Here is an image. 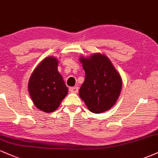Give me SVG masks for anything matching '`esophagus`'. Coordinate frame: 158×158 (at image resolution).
I'll return each mask as SVG.
<instances>
[{
	"mask_svg": "<svg viewBox=\"0 0 158 158\" xmlns=\"http://www.w3.org/2000/svg\"><path fill=\"white\" fill-rule=\"evenodd\" d=\"M69 90H70L71 93L77 94L78 91H79V89H78V87H72V88H69Z\"/></svg>",
	"mask_w": 158,
	"mask_h": 158,
	"instance_id": "34e87169",
	"label": "esophagus"
}]
</instances>
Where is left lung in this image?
Wrapping results in <instances>:
<instances>
[{"instance_id": "1", "label": "left lung", "mask_w": 158, "mask_h": 158, "mask_svg": "<svg viewBox=\"0 0 158 158\" xmlns=\"http://www.w3.org/2000/svg\"><path fill=\"white\" fill-rule=\"evenodd\" d=\"M85 78L79 97L95 114L109 110L115 104L122 88V79L106 56L95 53L88 59L81 57Z\"/></svg>"}]
</instances>
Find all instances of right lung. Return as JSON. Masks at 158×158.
I'll list each match as a JSON object with an SVG mask.
<instances>
[{
    "label": "right lung",
    "mask_w": 158,
    "mask_h": 158,
    "mask_svg": "<svg viewBox=\"0 0 158 158\" xmlns=\"http://www.w3.org/2000/svg\"><path fill=\"white\" fill-rule=\"evenodd\" d=\"M28 90L39 109L47 113L57 109L68 94V88L58 71L56 58L48 57L40 63L30 77Z\"/></svg>",
    "instance_id": "1"
}]
</instances>
